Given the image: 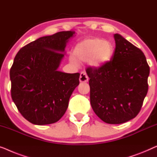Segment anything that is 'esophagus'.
I'll return each instance as SVG.
<instances>
[{
	"label": "esophagus",
	"instance_id": "34e87169",
	"mask_svg": "<svg viewBox=\"0 0 157 157\" xmlns=\"http://www.w3.org/2000/svg\"><path fill=\"white\" fill-rule=\"evenodd\" d=\"M79 79L80 82H87L88 81V77L85 72H81Z\"/></svg>",
	"mask_w": 157,
	"mask_h": 157
}]
</instances>
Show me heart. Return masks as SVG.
Instances as JSON below:
<instances>
[{"instance_id":"heart-1","label":"heart","mask_w":157,"mask_h":157,"mask_svg":"<svg viewBox=\"0 0 157 157\" xmlns=\"http://www.w3.org/2000/svg\"><path fill=\"white\" fill-rule=\"evenodd\" d=\"M113 53L114 47L110 42L98 37H90L75 46L70 61L78 65V62L90 60L92 66L99 67L107 63Z\"/></svg>"}]
</instances>
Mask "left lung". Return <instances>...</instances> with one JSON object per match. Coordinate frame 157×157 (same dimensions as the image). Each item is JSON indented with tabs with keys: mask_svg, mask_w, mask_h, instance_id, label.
I'll return each instance as SVG.
<instances>
[{
	"mask_svg": "<svg viewBox=\"0 0 157 157\" xmlns=\"http://www.w3.org/2000/svg\"><path fill=\"white\" fill-rule=\"evenodd\" d=\"M112 59L88 67L90 103L103 122L117 124L135 117L148 92L149 66L143 52L120 34L114 35Z\"/></svg>",
	"mask_w": 157,
	"mask_h": 157,
	"instance_id": "8db88e82",
	"label": "left lung"
}]
</instances>
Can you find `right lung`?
<instances>
[{"label": "right lung", "mask_w": 157, "mask_h": 157, "mask_svg": "<svg viewBox=\"0 0 157 157\" xmlns=\"http://www.w3.org/2000/svg\"><path fill=\"white\" fill-rule=\"evenodd\" d=\"M75 31L41 37L24 46L10 70L11 97L18 111L37 125L55 123L65 113L70 96L79 83V73L58 67Z\"/></svg>", "instance_id": "obj_1"}]
</instances>
